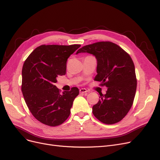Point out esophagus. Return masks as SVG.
Here are the masks:
<instances>
[{"label":"esophagus","mask_w":160,"mask_h":160,"mask_svg":"<svg viewBox=\"0 0 160 160\" xmlns=\"http://www.w3.org/2000/svg\"><path fill=\"white\" fill-rule=\"evenodd\" d=\"M79 91H80V93H87V92H88V91L86 89H85V88L80 89Z\"/></svg>","instance_id":"1"}]
</instances>
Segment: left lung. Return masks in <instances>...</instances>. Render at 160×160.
I'll return each instance as SVG.
<instances>
[{
	"mask_svg": "<svg viewBox=\"0 0 160 160\" xmlns=\"http://www.w3.org/2000/svg\"><path fill=\"white\" fill-rule=\"evenodd\" d=\"M94 55L98 62L94 80L108 88L93 106L95 117L103 123L114 124L128 114L137 88L135 66L132 58L119 46L109 41L85 45L77 51Z\"/></svg>",
	"mask_w": 160,
	"mask_h": 160,
	"instance_id": "left-lung-1",
	"label": "left lung"
}]
</instances>
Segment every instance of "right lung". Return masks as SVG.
I'll use <instances>...</instances> for the list:
<instances>
[{
    "instance_id": "1",
    "label": "right lung",
    "mask_w": 160,
    "mask_h": 160,
    "mask_svg": "<svg viewBox=\"0 0 160 160\" xmlns=\"http://www.w3.org/2000/svg\"><path fill=\"white\" fill-rule=\"evenodd\" d=\"M80 45H42L27 57L22 69L21 90L28 109L38 121L49 126H57L69 118L71 108L79 91L60 90L57 78L66 73L67 59Z\"/></svg>"
}]
</instances>
